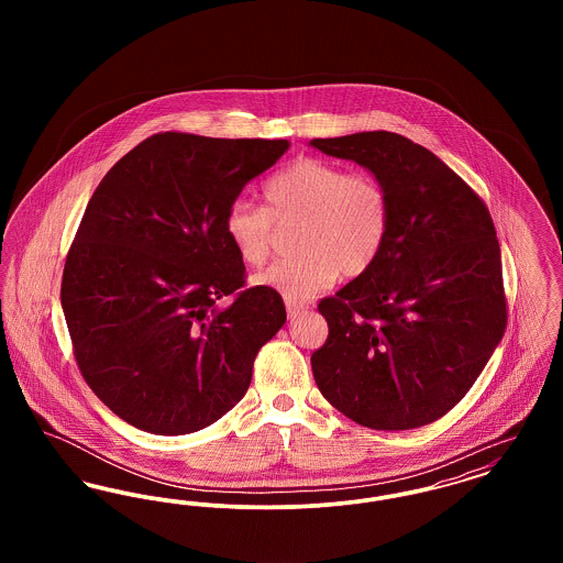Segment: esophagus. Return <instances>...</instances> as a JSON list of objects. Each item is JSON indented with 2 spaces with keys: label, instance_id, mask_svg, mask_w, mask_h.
<instances>
[{
  "label": "esophagus",
  "instance_id": "1",
  "mask_svg": "<svg viewBox=\"0 0 563 563\" xmlns=\"http://www.w3.org/2000/svg\"><path fill=\"white\" fill-rule=\"evenodd\" d=\"M303 310H308V306L306 303H295V301H287V314L294 319L297 317L299 312H303Z\"/></svg>",
  "mask_w": 563,
  "mask_h": 563
}]
</instances>
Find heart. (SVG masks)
Listing matches in <instances>:
<instances>
[{
	"label": "heart",
	"mask_w": 563,
	"mask_h": 563,
	"mask_svg": "<svg viewBox=\"0 0 563 563\" xmlns=\"http://www.w3.org/2000/svg\"><path fill=\"white\" fill-rule=\"evenodd\" d=\"M266 209L234 200L223 230L236 255L262 266L276 228L297 223L294 260L272 264L255 285L287 301H308L342 276H361L382 255L390 232V198L372 173H349L321 158H299L264 184Z\"/></svg>",
	"instance_id": "heart-1"
}]
</instances>
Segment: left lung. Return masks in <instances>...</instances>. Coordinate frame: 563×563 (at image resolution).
I'll use <instances>...</instances> for the list:
<instances>
[{
	"label": "left lung",
	"mask_w": 563,
	"mask_h": 563,
	"mask_svg": "<svg viewBox=\"0 0 563 563\" xmlns=\"http://www.w3.org/2000/svg\"><path fill=\"white\" fill-rule=\"evenodd\" d=\"M310 143L369 168L390 198L377 262L319 301L329 335L310 358L314 382L361 427L430 424L464 399L507 329L492 214L445 162L401 134Z\"/></svg>",
	"instance_id": "left-lung-1"
}]
</instances>
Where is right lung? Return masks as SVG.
Here are the masks:
<instances>
[{"instance_id":"1","label":"right lung","mask_w":563,"mask_h":563,"mask_svg":"<svg viewBox=\"0 0 563 563\" xmlns=\"http://www.w3.org/2000/svg\"><path fill=\"white\" fill-rule=\"evenodd\" d=\"M285 139L152 134L95 189L60 283L80 374L109 409L154 434L205 429L241 401L257 352L287 321L249 287L223 219ZM232 296L219 309L216 301Z\"/></svg>"}]
</instances>
